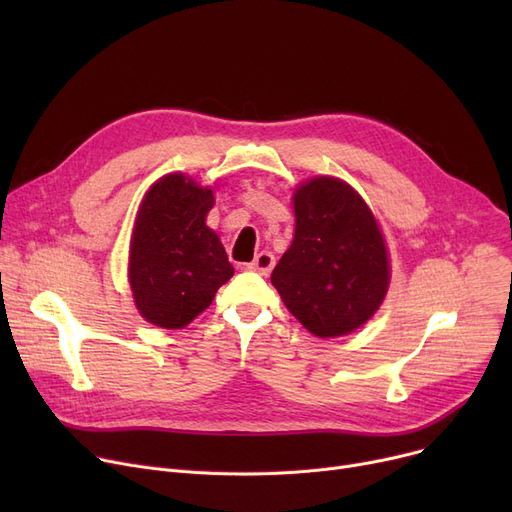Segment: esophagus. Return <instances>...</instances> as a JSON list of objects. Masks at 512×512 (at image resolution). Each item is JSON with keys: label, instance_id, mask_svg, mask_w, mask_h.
<instances>
[{"label": "esophagus", "instance_id": "1", "mask_svg": "<svg viewBox=\"0 0 512 512\" xmlns=\"http://www.w3.org/2000/svg\"><path fill=\"white\" fill-rule=\"evenodd\" d=\"M274 265H276L274 255L267 253V251H261V253L249 263V270L255 272V274H259V276H267V274H270V272L274 270Z\"/></svg>", "mask_w": 512, "mask_h": 512}]
</instances>
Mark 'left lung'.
Returning a JSON list of instances; mask_svg holds the SVG:
<instances>
[{
  "mask_svg": "<svg viewBox=\"0 0 512 512\" xmlns=\"http://www.w3.org/2000/svg\"><path fill=\"white\" fill-rule=\"evenodd\" d=\"M294 215L292 245L272 284L311 334L357 330L382 305L390 280L378 222L351 186L326 176L297 188Z\"/></svg>",
  "mask_w": 512,
  "mask_h": 512,
  "instance_id": "left-lung-1",
  "label": "left lung"
}]
</instances>
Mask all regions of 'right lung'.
I'll list each match as a JSON object with an SVG mask.
<instances>
[{"label":"right lung","instance_id":"obj_1","mask_svg":"<svg viewBox=\"0 0 512 512\" xmlns=\"http://www.w3.org/2000/svg\"><path fill=\"white\" fill-rule=\"evenodd\" d=\"M211 207V188L182 174L157 180L141 203L128 276L137 309L159 328L191 324L234 276L220 238L205 226Z\"/></svg>","mask_w":512,"mask_h":512}]
</instances>
